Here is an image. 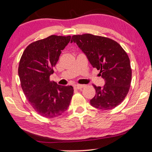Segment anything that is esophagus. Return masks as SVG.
Returning <instances> with one entry per match:
<instances>
[{"label":"esophagus","mask_w":152,"mask_h":152,"mask_svg":"<svg viewBox=\"0 0 152 152\" xmlns=\"http://www.w3.org/2000/svg\"><path fill=\"white\" fill-rule=\"evenodd\" d=\"M83 87H84L83 85H80V84H75L73 86L74 89H76V90H80Z\"/></svg>","instance_id":"1"}]
</instances>
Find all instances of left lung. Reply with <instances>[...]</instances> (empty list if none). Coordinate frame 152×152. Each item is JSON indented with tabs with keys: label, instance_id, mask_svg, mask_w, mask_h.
<instances>
[{
	"label": "left lung",
	"instance_id": "1",
	"mask_svg": "<svg viewBox=\"0 0 152 152\" xmlns=\"http://www.w3.org/2000/svg\"><path fill=\"white\" fill-rule=\"evenodd\" d=\"M71 43L77 44L104 79L102 87L93 85L96 95L90 100L91 105L101 110L119 105L126 96L131 83L132 69L126 52L116 41L91 34L73 35Z\"/></svg>",
	"mask_w": 152,
	"mask_h": 152
}]
</instances>
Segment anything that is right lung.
<instances>
[{
    "label": "right lung",
    "mask_w": 152,
    "mask_h": 152,
    "mask_svg": "<svg viewBox=\"0 0 152 152\" xmlns=\"http://www.w3.org/2000/svg\"><path fill=\"white\" fill-rule=\"evenodd\" d=\"M71 36L51 35L33 42L21 57L18 75L30 105L41 115L57 118L67 110L73 95L71 86H60L50 80L62 51Z\"/></svg>",
    "instance_id": "add662e5"
}]
</instances>
